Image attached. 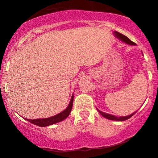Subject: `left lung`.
Instances as JSON below:
<instances>
[{
  "label": "left lung",
  "mask_w": 158,
  "mask_h": 158,
  "mask_svg": "<svg viewBox=\"0 0 158 158\" xmlns=\"http://www.w3.org/2000/svg\"><path fill=\"white\" fill-rule=\"evenodd\" d=\"M114 34H115L116 37H117L118 40H120L121 41H122V42H124L125 43H127V44H131V45H136V44L135 42H131V41L129 40V39L128 37H127L126 36L123 35V34H122L121 33H119V32L118 31H114ZM97 109V108H96ZM97 110H98V111L100 113L101 115H102L103 117L106 118H108V119H110V120H114V121H119V122H121V121H125V120H127L128 118H131V116H132L134 114H135L136 113V111L135 112V113L131 114H130V115L129 116H118V117H117V116H114V115H111V114H106V113H104V112H102L100 110H98V109H97Z\"/></svg>",
  "instance_id": "1"
}]
</instances>
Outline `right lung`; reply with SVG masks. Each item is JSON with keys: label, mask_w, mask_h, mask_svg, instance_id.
Returning <instances> with one entry per match:
<instances>
[{"label": "right lung", "mask_w": 158, "mask_h": 158, "mask_svg": "<svg viewBox=\"0 0 158 158\" xmlns=\"http://www.w3.org/2000/svg\"><path fill=\"white\" fill-rule=\"evenodd\" d=\"M73 98H74V96H73V94L72 97H71L70 103H69L68 106L63 111L60 112V114H57V115L51 116V117H49V118H36V119H29V118H25V119L29 121V122L32 123V124L36 125V126L42 127L49 126V125L56 124V123L61 122V121L64 120V118L68 117L69 114H70L73 108Z\"/></svg>", "instance_id": "1"}]
</instances>
